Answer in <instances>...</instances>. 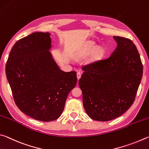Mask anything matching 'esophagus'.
<instances>
[{
  "instance_id": "esophagus-1",
  "label": "esophagus",
  "mask_w": 149,
  "mask_h": 149,
  "mask_svg": "<svg viewBox=\"0 0 149 149\" xmlns=\"http://www.w3.org/2000/svg\"><path fill=\"white\" fill-rule=\"evenodd\" d=\"M77 76L78 80H79L80 78L81 77V72H77Z\"/></svg>"
}]
</instances>
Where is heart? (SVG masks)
<instances>
[{
	"instance_id": "obj_1",
	"label": "heart",
	"mask_w": 149,
	"mask_h": 149,
	"mask_svg": "<svg viewBox=\"0 0 149 149\" xmlns=\"http://www.w3.org/2000/svg\"><path fill=\"white\" fill-rule=\"evenodd\" d=\"M103 50L102 48L100 47L97 48L94 42H90L78 52L75 57L77 59H81L90 55V61H95L101 58V57L103 56Z\"/></svg>"
}]
</instances>
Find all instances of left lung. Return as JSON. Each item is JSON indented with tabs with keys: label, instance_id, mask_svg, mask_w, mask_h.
Returning <instances> with one entry per match:
<instances>
[{
	"label": "left lung",
	"instance_id": "obj_1",
	"mask_svg": "<svg viewBox=\"0 0 149 149\" xmlns=\"http://www.w3.org/2000/svg\"><path fill=\"white\" fill-rule=\"evenodd\" d=\"M117 47L108 58L82 67L79 80L83 105L91 118L109 121L132 105L143 76L136 46L129 38L113 36Z\"/></svg>",
	"mask_w": 149,
	"mask_h": 149
}]
</instances>
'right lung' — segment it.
I'll use <instances>...</instances> for the list:
<instances>
[{
	"label": "right lung",
	"mask_w": 149,
	"mask_h": 149,
	"mask_svg": "<svg viewBox=\"0 0 149 149\" xmlns=\"http://www.w3.org/2000/svg\"><path fill=\"white\" fill-rule=\"evenodd\" d=\"M50 34L36 32L17 40L6 65L7 80L19 110L39 121L61 115L77 82L75 71L59 69L49 52Z\"/></svg>",
	"instance_id": "add662e5"
}]
</instances>
